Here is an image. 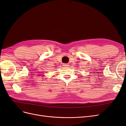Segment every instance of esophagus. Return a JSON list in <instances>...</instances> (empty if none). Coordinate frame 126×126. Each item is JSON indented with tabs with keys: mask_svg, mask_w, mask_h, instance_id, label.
Here are the masks:
<instances>
[{
	"mask_svg": "<svg viewBox=\"0 0 126 126\" xmlns=\"http://www.w3.org/2000/svg\"><path fill=\"white\" fill-rule=\"evenodd\" d=\"M63 66H64V67H67V66H68L69 65H68V63H64V64H63Z\"/></svg>",
	"mask_w": 126,
	"mask_h": 126,
	"instance_id": "esophagus-1",
	"label": "esophagus"
}]
</instances>
